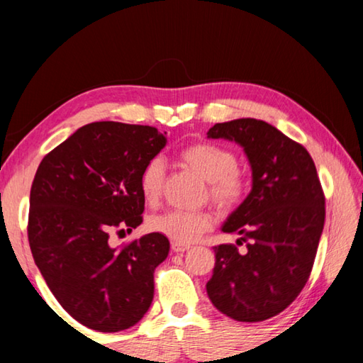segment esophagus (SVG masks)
<instances>
[{
  "instance_id": "1",
  "label": "esophagus",
  "mask_w": 363,
  "mask_h": 363,
  "mask_svg": "<svg viewBox=\"0 0 363 363\" xmlns=\"http://www.w3.org/2000/svg\"><path fill=\"white\" fill-rule=\"evenodd\" d=\"M189 248H190L189 245H184V243H177V242L171 243V250H173L174 253H184V251H187Z\"/></svg>"
}]
</instances>
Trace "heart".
<instances>
[{
    "mask_svg": "<svg viewBox=\"0 0 363 363\" xmlns=\"http://www.w3.org/2000/svg\"><path fill=\"white\" fill-rule=\"evenodd\" d=\"M181 160L196 174L208 181V194L214 205L223 210H233L247 196V179L238 171V160L232 150L211 143H195L181 150ZM164 164L160 158L147 163L140 174V195L153 205L162 195ZM213 224L211 214L205 211L171 210L157 214L149 223L150 230L162 233L177 243H190Z\"/></svg>",
    "mask_w": 363,
    "mask_h": 363,
    "instance_id": "b5f03b06",
    "label": "heart"
}]
</instances>
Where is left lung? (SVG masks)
I'll return each instance as SVG.
<instances>
[{
  "label": "left lung",
  "mask_w": 363,
  "mask_h": 363,
  "mask_svg": "<svg viewBox=\"0 0 363 363\" xmlns=\"http://www.w3.org/2000/svg\"><path fill=\"white\" fill-rule=\"evenodd\" d=\"M208 138L235 140L253 169V189L223 225L247 248L214 247L208 296L233 320H267L298 298L314 266L325 224L314 160L296 140L256 118L216 123Z\"/></svg>",
  "instance_id": "1"
}]
</instances>
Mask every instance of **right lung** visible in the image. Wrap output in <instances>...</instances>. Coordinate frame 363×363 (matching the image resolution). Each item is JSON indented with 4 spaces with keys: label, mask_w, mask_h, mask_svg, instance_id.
Masks as SVG:
<instances>
[{
    "label": "right lung",
    "mask_w": 363,
    "mask_h": 363,
    "mask_svg": "<svg viewBox=\"0 0 363 363\" xmlns=\"http://www.w3.org/2000/svg\"><path fill=\"white\" fill-rule=\"evenodd\" d=\"M144 125L96 121L45 155L30 190L28 243L49 290L84 327L136 325L153 299V272L169 253L162 233L112 248L110 232L143 223L140 174L167 145Z\"/></svg>",
    "instance_id": "add662e5"
}]
</instances>
